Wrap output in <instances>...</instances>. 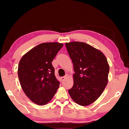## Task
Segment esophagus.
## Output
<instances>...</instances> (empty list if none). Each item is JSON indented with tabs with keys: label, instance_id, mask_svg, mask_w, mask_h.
Returning a JSON list of instances; mask_svg holds the SVG:
<instances>
[{
	"label": "esophagus",
	"instance_id": "1",
	"mask_svg": "<svg viewBox=\"0 0 129 129\" xmlns=\"http://www.w3.org/2000/svg\"><path fill=\"white\" fill-rule=\"evenodd\" d=\"M67 77H68V75H66L65 76L61 77V80L62 81H64L66 79H67Z\"/></svg>",
	"mask_w": 129,
	"mask_h": 129
}]
</instances>
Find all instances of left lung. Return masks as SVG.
<instances>
[{"instance_id": "8db88e82", "label": "left lung", "mask_w": 129, "mask_h": 129, "mask_svg": "<svg viewBox=\"0 0 129 129\" xmlns=\"http://www.w3.org/2000/svg\"><path fill=\"white\" fill-rule=\"evenodd\" d=\"M72 60L74 84L68 92L73 100L87 106L102 94L108 82L109 65L104 54L84 42L66 43Z\"/></svg>"}]
</instances>
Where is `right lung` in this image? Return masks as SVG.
<instances>
[{
    "label": "right lung",
    "instance_id": "right-lung-1",
    "mask_svg": "<svg viewBox=\"0 0 129 129\" xmlns=\"http://www.w3.org/2000/svg\"><path fill=\"white\" fill-rule=\"evenodd\" d=\"M63 45L45 42L24 55L19 62L18 75L26 95L39 105L47 104L59 87L52 62Z\"/></svg>",
    "mask_w": 129,
    "mask_h": 129
}]
</instances>
